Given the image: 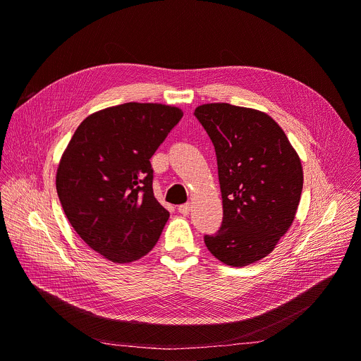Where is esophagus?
<instances>
[{"instance_id": "1", "label": "esophagus", "mask_w": 361, "mask_h": 361, "mask_svg": "<svg viewBox=\"0 0 361 361\" xmlns=\"http://www.w3.org/2000/svg\"><path fill=\"white\" fill-rule=\"evenodd\" d=\"M178 212H180L181 214L187 216V214L191 212V204L185 203V204H181V206H178Z\"/></svg>"}]
</instances>
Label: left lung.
<instances>
[{"instance_id": "8db88e82", "label": "left lung", "mask_w": 361, "mask_h": 361, "mask_svg": "<svg viewBox=\"0 0 361 361\" xmlns=\"http://www.w3.org/2000/svg\"><path fill=\"white\" fill-rule=\"evenodd\" d=\"M218 159L224 219L204 235L224 264L244 267L267 257L290 228L300 202V159L283 129L262 111L228 103L195 110Z\"/></svg>"}]
</instances>
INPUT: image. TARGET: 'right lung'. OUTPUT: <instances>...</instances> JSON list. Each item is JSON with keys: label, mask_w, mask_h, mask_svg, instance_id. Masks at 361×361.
Segmentation results:
<instances>
[{"label": "right lung", "mask_w": 361, "mask_h": 361, "mask_svg": "<svg viewBox=\"0 0 361 361\" xmlns=\"http://www.w3.org/2000/svg\"><path fill=\"white\" fill-rule=\"evenodd\" d=\"M183 111L125 103L88 116L61 158L59 202L82 241L113 262H132L158 243L170 213L154 197L151 158Z\"/></svg>", "instance_id": "obj_1"}]
</instances>
